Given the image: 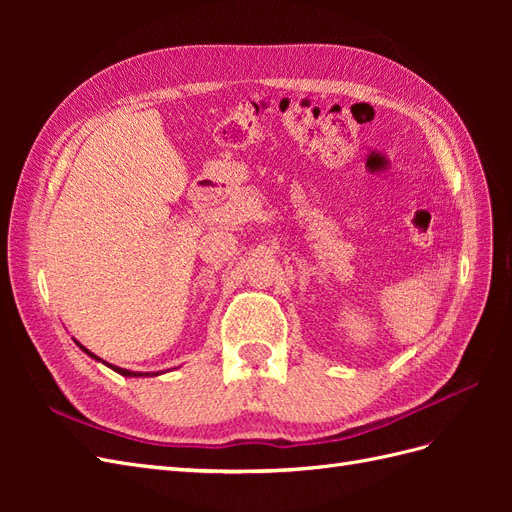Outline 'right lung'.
<instances>
[{
	"label": "right lung",
	"mask_w": 512,
	"mask_h": 512,
	"mask_svg": "<svg viewBox=\"0 0 512 512\" xmlns=\"http://www.w3.org/2000/svg\"><path fill=\"white\" fill-rule=\"evenodd\" d=\"M79 346H81V344H79ZM81 350H83V352H87L89 356H94V359H98V356H96V354H91L87 348H83V346H81ZM98 361H100V359H98ZM106 365H108V363H106ZM108 367L115 369L117 374H121V376H130V378H138V376H149V374H141V371H138V374H136V371H128V369H121V367H115V365H108ZM151 376H153V374H151ZM156 376H158V374H156Z\"/></svg>",
	"instance_id": "right-lung-1"
}]
</instances>
